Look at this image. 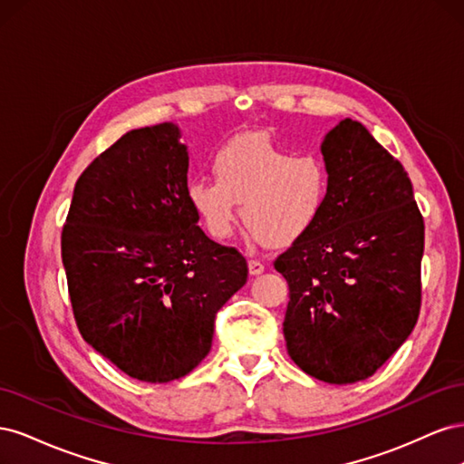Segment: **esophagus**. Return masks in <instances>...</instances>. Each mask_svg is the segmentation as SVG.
I'll return each instance as SVG.
<instances>
[{
  "mask_svg": "<svg viewBox=\"0 0 464 464\" xmlns=\"http://www.w3.org/2000/svg\"><path fill=\"white\" fill-rule=\"evenodd\" d=\"M247 266H249V275L251 276H259L265 271V265L261 261H257V259H251L247 263Z\"/></svg>",
  "mask_w": 464,
  "mask_h": 464,
  "instance_id": "34e87169",
  "label": "esophagus"
}]
</instances>
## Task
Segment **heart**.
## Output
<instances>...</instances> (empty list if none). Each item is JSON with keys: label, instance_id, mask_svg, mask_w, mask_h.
<instances>
[{"label": "heart", "instance_id": "obj_1", "mask_svg": "<svg viewBox=\"0 0 464 464\" xmlns=\"http://www.w3.org/2000/svg\"><path fill=\"white\" fill-rule=\"evenodd\" d=\"M213 176L193 178L188 199L208 234L232 236L242 205L246 227L271 249L296 246L310 234L325 208L329 178L312 154H292L269 137H234L213 157Z\"/></svg>", "mask_w": 464, "mask_h": 464}]
</instances>
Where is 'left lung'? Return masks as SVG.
<instances>
[{
  "instance_id": "8db88e82",
  "label": "left lung",
  "mask_w": 464,
  "mask_h": 464,
  "mask_svg": "<svg viewBox=\"0 0 464 464\" xmlns=\"http://www.w3.org/2000/svg\"><path fill=\"white\" fill-rule=\"evenodd\" d=\"M321 154L325 208L275 269L290 288V358L319 382L348 385L373 375L416 325L424 220L402 164L360 121L336 123Z\"/></svg>"
}]
</instances>
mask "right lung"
<instances>
[{
	"label": "right lung",
	"mask_w": 464,
	"mask_h": 464,
	"mask_svg": "<svg viewBox=\"0 0 464 464\" xmlns=\"http://www.w3.org/2000/svg\"><path fill=\"white\" fill-rule=\"evenodd\" d=\"M176 123L131 130L77 179L62 259L77 327L139 382L168 383L208 354L220 307L247 280L201 230Z\"/></svg>",
	"instance_id": "right-lung-1"
}]
</instances>
